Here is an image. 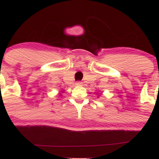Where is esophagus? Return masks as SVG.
Masks as SVG:
<instances>
[{
    "instance_id": "1",
    "label": "esophagus",
    "mask_w": 159,
    "mask_h": 159,
    "mask_svg": "<svg viewBox=\"0 0 159 159\" xmlns=\"http://www.w3.org/2000/svg\"><path fill=\"white\" fill-rule=\"evenodd\" d=\"M83 84V82H81V81H77L76 82V85H82Z\"/></svg>"
}]
</instances>
